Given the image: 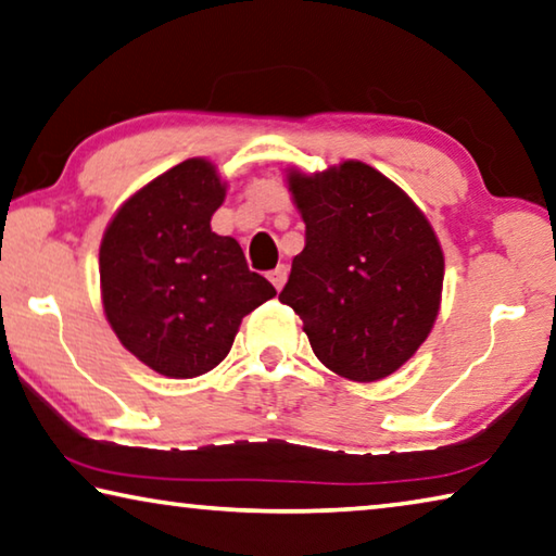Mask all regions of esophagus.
<instances>
[{"instance_id": "1", "label": "esophagus", "mask_w": 556, "mask_h": 556, "mask_svg": "<svg viewBox=\"0 0 556 556\" xmlns=\"http://www.w3.org/2000/svg\"><path fill=\"white\" fill-rule=\"evenodd\" d=\"M287 275H289V269L285 267V264H279V267H277V269H271V271H269V281H271V285H275V287H277V292H279V289H281V287H285V281H287Z\"/></svg>"}]
</instances>
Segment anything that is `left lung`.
<instances>
[{
    "label": "left lung",
    "mask_w": 556,
    "mask_h": 556,
    "mask_svg": "<svg viewBox=\"0 0 556 556\" xmlns=\"http://www.w3.org/2000/svg\"><path fill=\"white\" fill-rule=\"evenodd\" d=\"M306 225L279 302L304 321L316 358L351 381H378L428 339L443 250L413 200L371 165L289 175Z\"/></svg>",
    "instance_id": "left-lung-1"
}]
</instances>
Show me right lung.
<instances>
[{
  "instance_id": "obj_1",
  "label": "right lung",
  "mask_w": 556,
  "mask_h": 556,
  "mask_svg": "<svg viewBox=\"0 0 556 556\" xmlns=\"http://www.w3.org/2000/svg\"><path fill=\"white\" fill-rule=\"evenodd\" d=\"M225 200L215 165L190 157L138 190L101 242V292L123 346L167 378L207 374L242 319L277 294L242 247L210 227Z\"/></svg>"
}]
</instances>
